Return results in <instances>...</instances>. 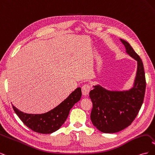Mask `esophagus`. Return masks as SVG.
Returning <instances> with one entry per match:
<instances>
[{
    "label": "esophagus",
    "mask_w": 155,
    "mask_h": 155,
    "mask_svg": "<svg viewBox=\"0 0 155 155\" xmlns=\"http://www.w3.org/2000/svg\"><path fill=\"white\" fill-rule=\"evenodd\" d=\"M81 90H82L83 95L87 96L89 94V92H90L91 90V87L90 85H88V84H85V85H84L81 87Z\"/></svg>",
    "instance_id": "34e87169"
}]
</instances>
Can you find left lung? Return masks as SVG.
<instances>
[{"mask_svg": "<svg viewBox=\"0 0 155 155\" xmlns=\"http://www.w3.org/2000/svg\"><path fill=\"white\" fill-rule=\"evenodd\" d=\"M120 41L127 53L138 62L133 88L128 91H110L96 85L89 93L93 105L91 121L98 130L105 133L119 132L132 124L142 105L146 87L142 59L129 43Z\"/></svg>", "mask_w": 155, "mask_h": 155, "instance_id": "left-lung-1", "label": "left lung"}]
</instances>
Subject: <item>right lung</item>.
I'll use <instances>...</instances> for the list:
<instances>
[{"label":"right lung","mask_w":155,"mask_h":155,"mask_svg":"<svg viewBox=\"0 0 155 155\" xmlns=\"http://www.w3.org/2000/svg\"><path fill=\"white\" fill-rule=\"evenodd\" d=\"M81 89L77 88L61 104L41 114H32L22 112L13 105V109L18 118L28 127L41 134H50L58 130L66 121L70 110L75 104L80 100Z\"/></svg>","instance_id":"right-lung-1"}]
</instances>
